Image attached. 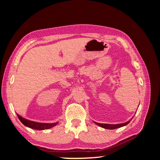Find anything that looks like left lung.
I'll return each mask as SVG.
<instances>
[{"mask_svg": "<svg viewBox=\"0 0 160 160\" xmlns=\"http://www.w3.org/2000/svg\"><path fill=\"white\" fill-rule=\"evenodd\" d=\"M129 122H130V121H129V122H128L123 123H119V124H106V123H97V122H94V123L98 125H99V126L103 128H105V129H114L122 128L123 126H125V125H128Z\"/></svg>", "mask_w": 160, "mask_h": 160, "instance_id": "obj_1", "label": "left lung"}]
</instances>
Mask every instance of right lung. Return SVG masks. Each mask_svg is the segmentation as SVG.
I'll return each mask as SVG.
<instances>
[{"instance_id":"1","label":"right lung","mask_w":160,"mask_h":160,"mask_svg":"<svg viewBox=\"0 0 160 160\" xmlns=\"http://www.w3.org/2000/svg\"><path fill=\"white\" fill-rule=\"evenodd\" d=\"M17 116H18L19 120L21 121V123L24 125H25V126H27L28 128H30L31 129H37V130H44V129H50L52 127L55 126V125L58 123V122L52 123H38V122H32V121H30V120H28L27 119L23 118L22 116H20L18 114H17Z\"/></svg>"}]
</instances>
